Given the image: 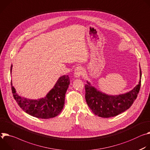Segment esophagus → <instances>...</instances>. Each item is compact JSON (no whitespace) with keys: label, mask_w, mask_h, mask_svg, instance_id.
Listing matches in <instances>:
<instances>
[{"label":"esophagus","mask_w":150,"mask_h":150,"mask_svg":"<svg viewBox=\"0 0 150 150\" xmlns=\"http://www.w3.org/2000/svg\"><path fill=\"white\" fill-rule=\"evenodd\" d=\"M83 71V69L80 66H78L74 70V77L75 78H79L80 76L82 74Z\"/></svg>","instance_id":"34e87169"}]
</instances>
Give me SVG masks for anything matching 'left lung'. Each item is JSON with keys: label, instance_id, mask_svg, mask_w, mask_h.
I'll use <instances>...</instances> for the list:
<instances>
[{"label": "left lung", "instance_id": "obj_1", "mask_svg": "<svg viewBox=\"0 0 150 150\" xmlns=\"http://www.w3.org/2000/svg\"><path fill=\"white\" fill-rule=\"evenodd\" d=\"M139 80L136 86L130 91L119 95H108L98 90L87 81L85 85V99L92 111L99 117H114L129 108L136 99L140 89L141 70L139 65Z\"/></svg>", "mask_w": 150, "mask_h": 150}]
</instances>
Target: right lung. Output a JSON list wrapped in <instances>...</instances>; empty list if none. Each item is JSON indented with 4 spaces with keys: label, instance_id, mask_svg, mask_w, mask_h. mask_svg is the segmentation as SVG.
Instances as JSON below:
<instances>
[{
    "label": "right lung",
    "instance_id": "right-lung-1",
    "mask_svg": "<svg viewBox=\"0 0 150 150\" xmlns=\"http://www.w3.org/2000/svg\"><path fill=\"white\" fill-rule=\"evenodd\" d=\"M12 64L11 67L12 73ZM69 76L59 77L56 83L44 98L38 99H28L19 95L15 88L11 87L13 98L25 112L39 119H47L57 116L62 111L65 103V96L70 85Z\"/></svg>",
    "mask_w": 150,
    "mask_h": 150
}]
</instances>
